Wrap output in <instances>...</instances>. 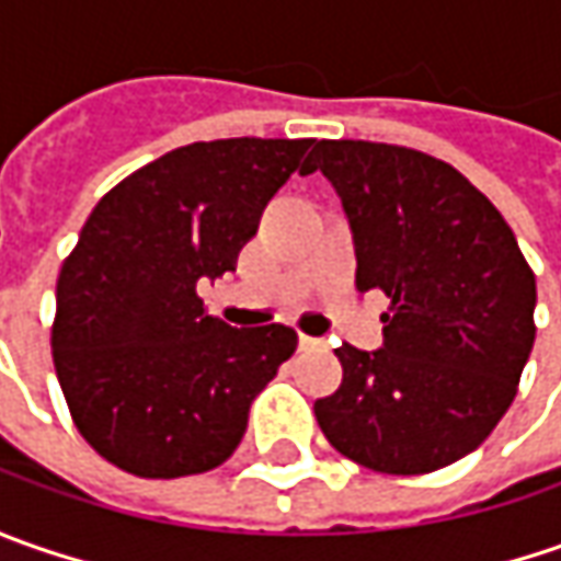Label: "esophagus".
Returning a JSON list of instances; mask_svg holds the SVG:
<instances>
[{
  "mask_svg": "<svg viewBox=\"0 0 561 561\" xmlns=\"http://www.w3.org/2000/svg\"><path fill=\"white\" fill-rule=\"evenodd\" d=\"M318 346H324L318 336H306V334H299V350H318Z\"/></svg>",
  "mask_w": 561,
  "mask_h": 561,
  "instance_id": "1",
  "label": "esophagus"
}]
</instances>
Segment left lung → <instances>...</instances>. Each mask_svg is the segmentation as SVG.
Wrapping results in <instances>:
<instances>
[{"instance_id": "obj_1", "label": "left lung", "mask_w": 561, "mask_h": 561, "mask_svg": "<svg viewBox=\"0 0 561 561\" xmlns=\"http://www.w3.org/2000/svg\"><path fill=\"white\" fill-rule=\"evenodd\" d=\"M321 171L356 243V290L390 309L375 353L334 350L343 380L314 402L336 453L380 474H427L490 437L534 346L537 284L518 240L478 186L419 149L321 140Z\"/></svg>"}]
</instances>
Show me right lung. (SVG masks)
<instances>
[{
	"mask_svg": "<svg viewBox=\"0 0 561 561\" xmlns=\"http://www.w3.org/2000/svg\"><path fill=\"white\" fill-rule=\"evenodd\" d=\"M312 140L190 142L90 211L55 287L53 362L83 440L137 478L233 456L249 405L296 353L287 324L230 328L196 284L237 268Z\"/></svg>",
	"mask_w": 561,
	"mask_h": 561,
	"instance_id": "obj_1",
	"label": "right lung"
}]
</instances>
